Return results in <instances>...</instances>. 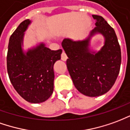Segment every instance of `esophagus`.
Instances as JSON below:
<instances>
[{
    "label": "esophagus",
    "mask_w": 130,
    "mask_h": 130,
    "mask_svg": "<svg viewBox=\"0 0 130 130\" xmlns=\"http://www.w3.org/2000/svg\"><path fill=\"white\" fill-rule=\"evenodd\" d=\"M61 60L64 61H67V59H68L67 55H66V53L64 52V51H63V52H62V53H61Z\"/></svg>",
    "instance_id": "obj_1"
}]
</instances>
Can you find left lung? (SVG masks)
Here are the masks:
<instances>
[{
  "instance_id": "obj_1",
  "label": "left lung",
  "mask_w": 130,
  "mask_h": 130,
  "mask_svg": "<svg viewBox=\"0 0 130 130\" xmlns=\"http://www.w3.org/2000/svg\"><path fill=\"white\" fill-rule=\"evenodd\" d=\"M96 27L83 40L63 39L67 66L75 88L88 96H99L111 90L119 74L121 50L114 29L102 16L92 15ZM101 33L105 45L98 52L90 50L91 38Z\"/></svg>"
}]
</instances>
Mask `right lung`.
<instances>
[{
    "label": "right lung",
    "instance_id": "right-lung-1",
    "mask_svg": "<svg viewBox=\"0 0 130 130\" xmlns=\"http://www.w3.org/2000/svg\"><path fill=\"white\" fill-rule=\"evenodd\" d=\"M30 24L29 19L23 21L11 35L7 69L11 83L19 95L27 102L38 104L52 95L55 78L53 66L61 59L62 50H51L42 43L24 52V32Z\"/></svg>",
    "mask_w": 130,
    "mask_h": 130
}]
</instances>
